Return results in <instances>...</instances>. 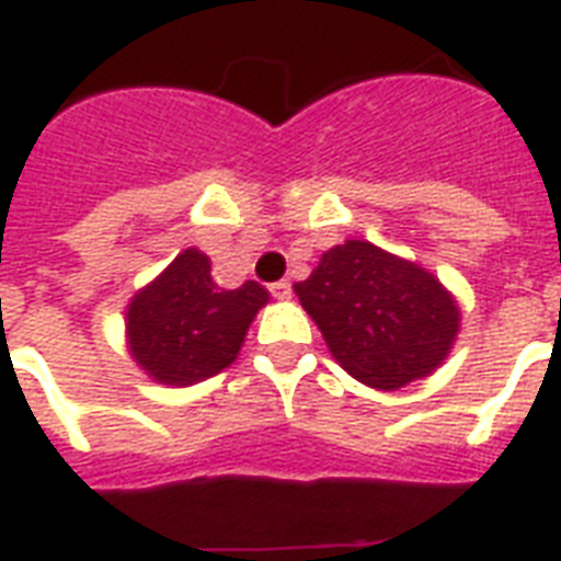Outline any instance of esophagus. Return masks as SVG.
I'll list each match as a JSON object with an SVG mask.
<instances>
[{"mask_svg":"<svg viewBox=\"0 0 561 561\" xmlns=\"http://www.w3.org/2000/svg\"><path fill=\"white\" fill-rule=\"evenodd\" d=\"M271 294L276 299H290V282L288 279H279L271 285Z\"/></svg>","mask_w":561,"mask_h":561,"instance_id":"1","label":"esophagus"}]
</instances>
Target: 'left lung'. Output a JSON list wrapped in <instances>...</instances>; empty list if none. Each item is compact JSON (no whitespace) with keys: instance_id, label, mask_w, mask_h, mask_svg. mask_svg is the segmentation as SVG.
<instances>
[{"instance_id":"obj_1","label":"left lung","mask_w":561,"mask_h":561,"mask_svg":"<svg viewBox=\"0 0 561 561\" xmlns=\"http://www.w3.org/2000/svg\"><path fill=\"white\" fill-rule=\"evenodd\" d=\"M294 290L332 358L373 390H401L436 373L460 334L451 290L373 241L352 238L325 250Z\"/></svg>"}]
</instances>
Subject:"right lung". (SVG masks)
Returning <instances> with one entry per match:
<instances>
[{"label": "right lung", "instance_id": "1", "mask_svg": "<svg viewBox=\"0 0 561 561\" xmlns=\"http://www.w3.org/2000/svg\"><path fill=\"white\" fill-rule=\"evenodd\" d=\"M267 299L259 282L220 288L209 255L188 247L127 302V352L157 383L192 387L238 358Z\"/></svg>", "mask_w": 561, "mask_h": 561}]
</instances>
